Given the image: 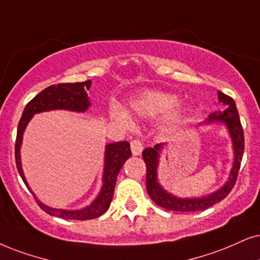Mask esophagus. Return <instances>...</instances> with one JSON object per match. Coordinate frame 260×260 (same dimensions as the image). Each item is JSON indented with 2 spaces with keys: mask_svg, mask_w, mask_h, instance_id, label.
<instances>
[{
  "mask_svg": "<svg viewBox=\"0 0 260 260\" xmlns=\"http://www.w3.org/2000/svg\"><path fill=\"white\" fill-rule=\"evenodd\" d=\"M143 144L140 143L139 140H132L131 141V150H132L133 156H139L143 152Z\"/></svg>",
  "mask_w": 260,
  "mask_h": 260,
  "instance_id": "34e87169",
  "label": "esophagus"
}]
</instances>
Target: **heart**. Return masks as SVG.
I'll list each match as a JSON object with an SVG mask.
<instances>
[{
  "label": "heart",
  "instance_id": "heart-1",
  "mask_svg": "<svg viewBox=\"0 0 260 260\" xmlns=\"http://www.w3.org/2000/svg\"><path fill=\"white\" fill-rule=\"evenodd\" d=\"M180 103V98L173 93L163 91H145L138 94L131 101L129 107L132 113L143 119H153V117L163 116L168 114ZM110 115L115 120H119L123 123H129V115L126 110L119 106L110 108ZM186 117V111L180 108H176L168 119V127L174 128L183 122Z\"/></svg>",
  "mask_w": 260,
  "mask_h": 260
}]
</instances>
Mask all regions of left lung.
Here are the masks:
<instances>
[{
	"instance_id": "obj_1",
	"label": "left lung",
	"mask_w": 260,
	"mask_h": 260,
	"mask_svg": "<svg viewBox=\"0 0 260 260\" xmlns=\"http://www.w3.org/2000/svg\"><path fill=\"white\" fill-rule=\"evenodd\" d=\"M218 102L224 106V110L215 111L210 114L199 126H212V124H223L225 127L229 138L232 140L233 147V162L229 172L228 179L218 189L213 190L209 194L200 197H177L172 192L167 190L160 185L158 180V167L160 154L166 146V144H157L153 147H149L143 151V158L146 164V189L150 198L153 200L156 205L160 208L180 212H194L202 211L215 205L216 203L224 199L235 185L236 176H238L240 163H241L242 154H244V131H242L240 116L236 109L235 102L226 94L217 92Z\"/></svg>"
}]
</instances>
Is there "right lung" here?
Returning <instances> with one entry per match:
<instances>
[{"mask_svg":"<svg viewBox=\"0 0 260 260\" xmlns=\"http://www.w3.org/2000/svg\"><path fill=\"white\" fill-rule=\"evenodd\" d=\"M91 84L92 81L87 80L83 81V83L51 85V86L44 88L34 100L28 102L27 106L25 107L18 126L15 141L16 168H18L22 181H24L29 192L34 194L41 209L44 210L49 215L55 216V217L85 221V219H93L103 215L109 209L111 200H113L117 175H119L124 162L132 156L131 145L128 141H117V143L107 144L106 149H104V166L103 173H102V186L100 193L88 205L81 209L66 210L51 208V206H48L47 204L41 202L37 198V196L35 194L34 190L31 189V187H29L27 180L25 177L24 170H22L20 153L22 138H24L25 129L28 122L36 114L45 113V111L67 110L73 111V113H85V111H87L88 108L91 107V101L86 91L91 87Z\"/></svg>","mask_w":260,"mask_h":260,"instance_id":"add662e5","label":"right lung"}]
</instances>
